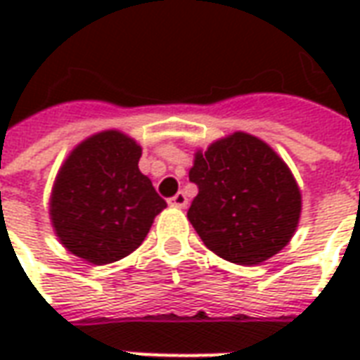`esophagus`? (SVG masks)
<instances>
[{"label": "esophagus", "mask_w": 360, "mask_h": 360, "mask_svg": "<svg viewBox=\"0 0 360 360\" xmlns=\"http://www.w3.org/2000/svg\"><path fill=\"white\" fill-rule=\"evenodd\" d=\"M167 202H169V206H173V208H187L188 200H187V195H185V193H177V195L172 196Z\"/></svg>", "instance_id": "1"}]
</instances>
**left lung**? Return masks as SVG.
<instances>
[{"label": "left lung", "instance_id": "8db88e82", "mask_svg": "<svg viewBox=\"0 0 360 360\" xmlns=\"http://www.w3.org/2000/svg\"><path fill=\"white\" fill-rule=\"evenodd\" d=\"M188 179L198 195L187 212L202 243L233 264L264 262L291 241L301 188L270 144L237 131L196 150Z\"/></svg>", "mask_w": 360, "mask_h": 360}]
</instances>
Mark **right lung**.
<instances>
[{"instance_id":"right-lung-1","label":"right lung","mask_w":360,"mask_h":360,"mask_svg":"<svg viewBox=\"0 0 360 360\" xmlns=\"http://www.w3.org/2000/svg\"><path fill=\"white\" fill-rule=\"evenodd\" d=\"M142 148L110 129L77 144L59 167L50 219L59 243L90 264L117 262L139 249L165 200L142 175Z\"/></svg>"}]
</instances>
